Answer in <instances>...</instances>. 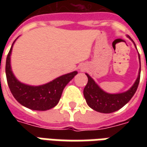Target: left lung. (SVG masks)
<instances>
[{
	"instance_id": "obj_1",
	"label": "left lung",
	"mask_w": 147,
	"mask_h": 147,
	"mask_svg": "<svg viewBox=\"0 0 147 147\" xmlns=\"http://www.w3.org/2000/svg\"><path fill=\"white\" fill-rule=\"evenodd\" d=\"M127 38H129L133 42V40L130 38V36L127 35ZM135 46L136 47V44ZM139 58L140 62L139 54ZM140 71L141 65L139 68L138 78L133 84V86L128 90H127L126 92L120 94H109L105 92L99 87L98 85L94 82V80L88 74L86 73V76L88 78V82L83 90V95L86 99L87 105L94 110L102 113H110L119 110L129 102L136 92L140 80Z\"/></svg>"
}]
</instances>
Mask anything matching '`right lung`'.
<instances>
[{
  "label": "right lung",
  "instance_id": "right-lung-1",
  "mask_svg": "<svg viewBox=\"0 0 147 147\" xmlns=\"http://www.w3.org/2000/svg\"><path fill=\"white\" fill-rule=\"evenodd\" d=\"M14 42L7 56L5 66L7 82L12 95L19 103L32 110L45 111L53 108L60 101L65 86L78 72L75 71L65 74L41 86H30L20 83L15 77L11 68L10 57Z\"/></svg>",
  "mask_w": 147,
  "mask_h": 147
}]
</instances>
